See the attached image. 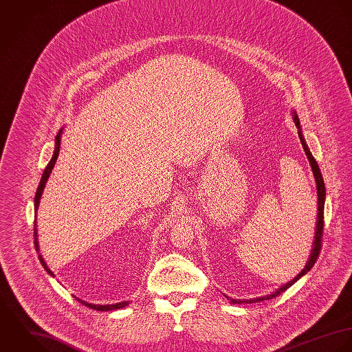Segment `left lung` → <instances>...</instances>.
<instances>
[{"instance_id": "obj_1", "label": "left lung", "mask_w": 352, "mask_h": 352, "mask_svg": "<svg viewBox=\"0 0 352 352\" xmlns=\"http://www.w3.org/2000/svg\"><path fill=\"white\" fill-rule=\"evenodd\" d=\"M293 118H294V122L298 128V136H300V140L302 143V147H304V151L307 154V157L311 162V166H312L313 175H314V179H316V185H317V197H318V213H317V226H316V236H314V241H313V250L312 254H311V258L305 266V269L298 274L293 280H290L289 283L283 285L280 289H278L276 292H274L269 296H265V297H259V298H252V300H231L232 304H252V302H259V301H266V300H272L274 297H278L282 292L287 290L294 282H297L302 275L311 272L314 263L317 262L318 259V255H320V251H321V241H322V232H324V202H325V185H324V181H322V175H321V171L318 168V164L316 162V159L313 157L304 138H302V133H301V126H300V120L296 112H293Z\"/></svg>"}]
</instances>
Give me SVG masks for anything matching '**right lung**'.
<instances>
[{"mask_svg":"<svg viewBox=\"0 0 352 352\" xmlns=\"http://www.w3.org/2000/svg\"><path fill=\"white\" fill-rule=\"evenodd\" d=\"M60 133H62V129L58 132V135H56V139H55V143H56V146H55V151H54V155L51 157V160H50V163L47 164V167L44 168V173H43V175H41V179H40L39 188H38V190H36V195H35V212L38 210V206H39L40 202V197L43 195V190H44V186H45V182H47V179H48V177H50V174H51V171H52V168H54V166H55V162H56V159L59 157V150H60ZM35 247H36V250H39V244H38V237H36V221H35ZM40 262H41V265H43V267L47 270V273L51 274L52 275V272L47 267V265H45V262L43 261V258L39 255ZM77 298V297H76ZM80 304H83L85 307H87V308H91V309H94V311H101V312H107V311H115V309H121V308H124V307H126L128 304H129V301H124V302H118V304H113V305H94V304H89V302H85V301H82V300H79L77 298Z\"/></svg>","mask_w":352,"mask_h":352,"instance_id":"right-lung-1","label":"right lung"}]
</instances>
